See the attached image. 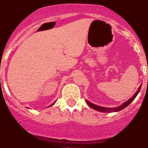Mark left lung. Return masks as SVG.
<instances>
[{
	"label": "left lung",
	"mask_w": 148,
	"mask_h": 148,
	"mask_svg": "<svg viewBox=\"0 0 148 148\" xmlns=\"http://www.w3.org/2000/svg\"><path fill=\"white\" fill-rule=\"evenodd\" d=\"M141 86L142 85H140V86L139 87L138 90H137V91H136V93L134 94V95L133 97H132V98H130V99H129V100H127L126 102H125L124 103L122 104L121 105H120L119 107H117V108H104V107H100V106H98V105H94V104L91 103V102H90L89 101L86 100V103L88 104V106L90 107V108H93L94 110H98V111H100V112H118V111H120L121 110L124 109L125 108H126V107L128 106V105H129V104L131 103V102H132V101L134 100V99L136 98V97L137 96V94H139V92H140V89H141Z\"/></svg>",
	"instance_id": "left-lung-1"
}]
</instances>
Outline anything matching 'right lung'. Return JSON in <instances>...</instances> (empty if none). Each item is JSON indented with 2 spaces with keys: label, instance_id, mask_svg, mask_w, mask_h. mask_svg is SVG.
<instances>
[{
  "label": "right lung",
  "instance_id": "right-lung-1",
  "mask_svg": "<svg viewBox=\"0 0 148 148\" xmlns=\"http://www.w3.org/2000/svg\"><path fill=\"white\" fill-rule=\"evenodd\" d=\"M54 103H55V102H54V103L52 104V105H54ZM51 105H49V106H51Z\"/></svg>",
  "mask_w": 148,
  "mask_h": 148
}]
</instances>
